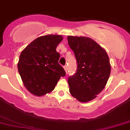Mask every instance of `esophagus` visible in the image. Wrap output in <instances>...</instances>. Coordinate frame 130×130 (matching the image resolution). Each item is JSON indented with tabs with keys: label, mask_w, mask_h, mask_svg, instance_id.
<instances>
[{
	"label": "esophagus",
	"mask_w": 130,
	"mask_h": 130,
	"mask_svg": "<svg viewBox=\"0 0 130 130\" xmlns=\"http://www.w3.org/2000/svg\"><path fill=\"white\" fill-rule=\"evenodd\" d=\"M64 69H65V72H66L67 73V71H68V67H67V65H65V66H64Z\"/></svg>",
	"instance_id": "1"
}]
</instances>
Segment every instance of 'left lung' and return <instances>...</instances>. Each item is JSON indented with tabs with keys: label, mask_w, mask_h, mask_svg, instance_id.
<instances>
[{
	"label": "left lung",
	"mask_w": 130,
	"mask_h": 130,
	"mask_svg": "<svg viewBox=\"0 0 130 130\" xmlns=\"http://www.w3.org/2000/svg\"><path fill=\"white\" fill-rule=\"evenodd\" d=\"M67 40L77 61L75 74L69 77L71 95L81 102L96 97L104 89L111 72L108 55L91 38L69 36Z\"/></svg>",
	"instance_id": "left-lung-1"
}]
</instances>
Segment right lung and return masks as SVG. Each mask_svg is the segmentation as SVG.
<instances>
[{"label":"right lung","instance_id":"right-lung-1","mask_svg":"<svg viewBox=\"0 0 130 130\" xmlns=\"http://www.w3.org/2000/svg\"><path fill=\"white\" fill-rule=\"evenodd\" d=\"M62 40L60 35L41 36L21 53L18 71L31 94L39 96L51 93L61 77L65 76V70L58 63L60 54L56 50Z\"/></svg>","mask_w":130,"mask_h":130}]
</instances>
